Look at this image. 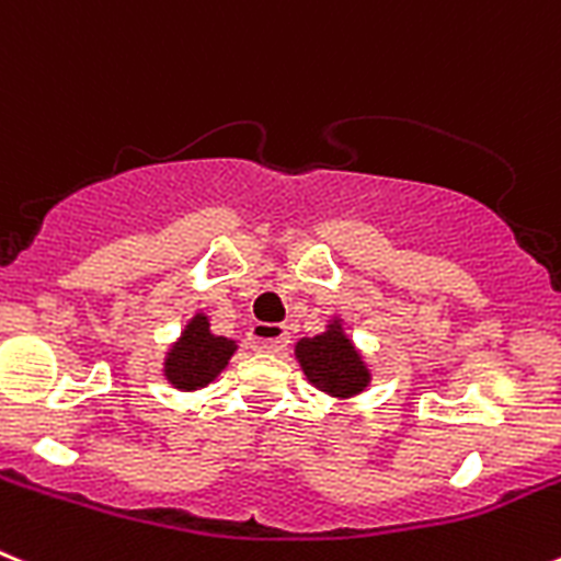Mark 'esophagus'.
I'll list each match as a JSON object with an SVG mask.
<instances>
[{
  "label": "esophagus",
  "mask_w": 561,
  "mask_h": 561,
  "mask_svg": "<svg viewBox=\"0 0 561 561\" xmlns=\"http://www.w3.org/2000/svg\"><path fill=\"white\" fill-rule=\"evenodd\" d=\"M250 345L255 351H266V354H277L289 345V329L277 323H255L250 329Z\"/></svg>",
  "instance_id": "34e87169"
}]
</instances>
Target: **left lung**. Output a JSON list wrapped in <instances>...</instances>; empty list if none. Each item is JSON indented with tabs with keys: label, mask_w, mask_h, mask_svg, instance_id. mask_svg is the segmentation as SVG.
Returning a JSON list of instances; mask_svg holds the SVG:
<instances>
[{
	"label": "left lung",
	"mask_w": 561,
	"mask_h": 561,
	"mask_svg": "<svg viewBox=\"0 0 561 561\" xmlns=\"http://www.w3.org/2000/svg\"><path fill=\"white\" fill-rule=\"evenodd\" d=\"M295 356L311 385L323 393L345 399V396H356L368 388V368H365V362L356 354L348 336L342 334V325L336 320L325 334H317L311 340L306 336V340L297 342Z\"/></svg>",
	"instance_id": "obj_1"
}]
</instances>
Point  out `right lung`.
<instances>
[{"label": "right lung", "mask_w": 561, "mask_h": 561, "mask_svg": "<svg viewBox=\"0 0 561 561\" xmlns=\"http://www.w3.org/2000/svg\"><path fill=\"white\" fill-rule=\"evenodd\" d=\"M236 351V342L227 336L210 334L205 314H196L182 331L180 342L173 345L165 359V376L173 388L196 390L210 385L225 370L227 359Z\"/></svg>", "instance_id": "1"}]
</instances>
